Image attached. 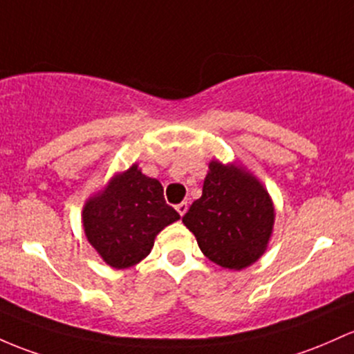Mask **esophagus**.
Masks as SVG:
<instances>
[{"mask_svg":"<svg viewBox=\"0 0 354 354\" xmlns=\"http://www.w3.org/2000/svg\"><path fill=\"white\" fill-rule=\"evenodd\" d=\"M176 212H178V213H180V215H181V216H183V215H185V213H186V212H188V201H181V203H180V205H176Z\"/></svg>","mask_w":354,"mask_h":354,"instance_id":"34e87169","label":"esophagus"}]
</instances>
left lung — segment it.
<instances>
[{
	"label": "left lung",
	"mask_w": 354,
	"mask_h": 354,
	"mask_svg": "<svg viewBox=\"0 0 354 354\" xmlns=\"http://www.w3.org/2000/svg\"><path fill=\"white\" fill-rule=\"evenodd\" d=\"M274 201L257 176L239 162L212 159L203 193L183 223L221 269L242 270L266 254L274 232Z\"/></svg>",
	"instance_id": "8db88e82"
}]
</instances>
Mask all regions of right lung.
<instances>
[{"label":"right lung","instance_id":"obj_1","mask_svg":"<svg viewBox=\"0 0 354 354\" xmlns=\"http://www.w3.org/2000/svg\"><path fill=\"white\" fill-rule=\"evenodd\" d=\"M180 220L162 196V186L134 162L115 173L85 201L82 225L88 243L112 269H129L149 255L154 239Z\"/></svg>","mask_w":354,"mask_h":354}]
</instances>
